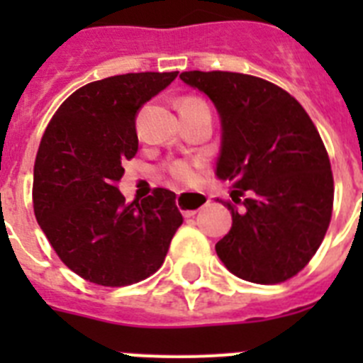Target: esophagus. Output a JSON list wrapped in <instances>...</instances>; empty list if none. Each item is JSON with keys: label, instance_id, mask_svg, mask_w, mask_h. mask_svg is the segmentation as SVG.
Segmentation results:
<instances>
[{"label": "esophagus", "instance_id": "1", "mask_svg": "<svg viewBox=\"0 0 363 363\" xmlns=\"http://www.w3.org/2000/svg\"><path fill=\"white\" fill-rule=\"evenodd\" d=\"M207 201L209 200H207L203 192H178V196H176L178 209L187 218L194 216Z\"/></svg>", "mask_w": 363, "mask_h": 363}]
</instances>
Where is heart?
<instances>
[{
  "instance_id": "heart-1",
  "label": "heart",
  "mask_w": 363,
  "mask_h": 363,
  "mask_svg": "<svg viewBox=\"0 0 363 363\" xmlns=\"http://www.w3.org/2000/svg\"><path fill=\"white\" fill-rule=\"evenodd\" d=\"M194 101H200V99L184 98L182 101H179V107H182V105L194 104ZM196 171H198V163L187 162V160H176V162L167 165V172H169V176H171L174 182H178V184H189V182H192V179L196 178Z\"/></svg>"
}]
</instances>
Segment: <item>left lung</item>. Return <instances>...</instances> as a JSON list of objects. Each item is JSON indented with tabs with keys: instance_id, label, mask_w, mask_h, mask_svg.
Returning a JSON list of instances; mask_svg holds the SVG:
<instances>
[{
	"instance_id": "1",
	"label": "left lung",
	"mask_w": 363,
	"mask_h": 363,
	"mask_svg": "<svg viewBox=\"0 0 363 363\" xmlns=\"http://www.w3.org/2000/svg\"><path fill=\"white\" fill-rule=\"evenodd\" d=\"M221 125L216 176L233 185V227L216 255L233 274L280 284L309 264L333 213V172L318 130L280 86L238 72L179 74Z\"/></svg>"
}]
</instances>
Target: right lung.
Segmentation results:
<instances>
[{
  "mask_svg": "<svg viewBox=\"0 0 363 363\" xmlns=\"http://www.w3.org/2000/svg\"><path fill=\"white\" fill-rule=\"evenodd\" d=\"M178 72L121 74L86 83L57 108L34 163V214L63 264L107 287L136 284L162 267L182 214L156 189L127 203L116 184L138 152L136 114Z\"/></svg>",
  "mask_w": 363,
  "mask_h": 363,
  "instance_id": "add662e5",
  "label": "right lung"
}]
</instances>
